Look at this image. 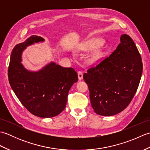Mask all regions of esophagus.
I'll use <instances>...</instances> for the list:
<instances>
[{
	"mask_svg": "<svg viewBox=\"0 0 150 150\" xmlns=\"http://www.w3.org/2000/svg\"><path fill=\"white\" fill-rule=\"evenodd\" d=\"M78 78L79 81L83 79V73H82V71H78Z\"/></svg>",
	"mask_w": 150,
	"mask_h": 150,
	"instance_id": "esophagus-1",
	"label": "esophagus"
}]
</instances>
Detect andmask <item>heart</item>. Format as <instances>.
I'll list each match as a JSON object with an SVG mask.
<instances>
[{
	"mask_svg": "<svg viewBox=\"0 0 150 150\" xmlns=\"http://www.w3.org/2000/svg\"><path fill=\"white\" fill-rule=\"evenodd\" d=\"M103 40L99 39H95L84 42L80 46V49L85 52L93 50L91 53V60L93 61H97L103 55Z\"/></svg>",
	"mask_w": 150,
	"mask_h": 150,
	"instance_id": "b5f03b06",
	"label": "heart"
}]
</instances>
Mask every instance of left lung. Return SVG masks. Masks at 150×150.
<instances>
[{
    "label": "left lung",
    "mask_w": 150,
    "mask_h": 150,
    "mask_svg": "<svg viewBox=\"0 0 150 150\" xmlns=\"http://www.w3.org/2000/svg\"><path fill=\"white\" fill-rule=\"evenodd\" d=\"M142 73L137 47L131 37L124 34L110 57L83 75L95 112L111 116L123 111L134 97Z\"/></svg>",
    "instance_id": "1"
}]
</instances>
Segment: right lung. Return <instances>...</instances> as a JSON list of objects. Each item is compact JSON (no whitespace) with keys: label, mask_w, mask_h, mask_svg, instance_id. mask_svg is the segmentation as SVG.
<instances>
[{"label":"right lung","mask_w":150,"mask_h":150,"mask_svg":"<svg viewBox=\"0 0 150 150\" xmlns=\"http://www.w3.org/2000/svg\"><path fill=\"white\" fill-rule=\"evenodd\" d=\"M32 35L13 49L8 68L9 82L16 96L30 113L41 118L58 115L66 107L68 92L78 81L72 68L51 62L38 71L27 69L22 64V54L35 43L44 42Z\"/></svg>","instance_id":"add662e5"}]
</instances>
